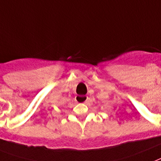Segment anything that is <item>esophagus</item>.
<instances>
[{
	"instance_id": "34e87169",
	"label": "esophagus",
	"mask_w": 161,
	"mask_h": 161,
	"mask_svg": "<svg viewBox=\"0 0 161 161\" xmlns=\"http://www.w3.org/2000/svg\"><path fill=\"white\" fill-rule=\"evenodd\" d=\"M75 100L78 103H87L88 102V97L87 96H81V95H78L75 97Z\"/></svg>"
}]
</instances>
